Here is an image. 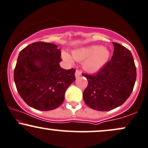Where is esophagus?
Wrapping results in <instances>:
<instances>
[{
    "mask_svg": "<svg viewBox=\"0 0 148 148\" xmlns=\"http://www.w3.org/2000/svg\"><path fill=\"white\" fill-rule=\"evenodd\" d=\"M81 75V72L80 70H78V69H76V72H75V76L76 78H78L79 76H80Z\"/></svg>",
    "mask_w": 148,
    "mask_h": 148,
    "instance_id": "34e87169",
    "label": "esophagus"
}]
</instances>
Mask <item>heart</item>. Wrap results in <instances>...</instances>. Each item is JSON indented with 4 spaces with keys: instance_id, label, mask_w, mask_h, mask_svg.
Segmentation results:
<instances>
[{
    "instance_id": "1",
    "label": "heart",
    "mask_w": 148,
    "mask_h": 148,
    "mask_svg": "<svg viewBox=\"0 0 148 148\" xmlns=\"http://www.w3.org/2000/svg\"><path fill=\"white\" fill-rule=\"evenodd\" d=\"M73 58L83 61V66L89 72H97L107 63L110 58L109 50L105 47L91 45L78 48L72 51ZM62 57L65 61L72 63V58L66 51H62Z\"/></svg>"
}]
</instances>
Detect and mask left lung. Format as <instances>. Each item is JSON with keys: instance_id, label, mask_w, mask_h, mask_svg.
Returning <instances> with one entry per match:
<instances>
[{"instance_id": "left-lung-1", "label": "left lung", "mask_w": 148, "mask_h": 148, "mask_svg": "<svg viewBox=\"0 0 148 148\" xmlns=\"http://www.w3.org/2000/svg\"><path fill=\"white\" fill-rule=\"evenodd\" d=\"M114 52L108 61L97 74H83L88 81L83 92V100L92 109L109 111L121 106L134 88L136 70L130 51L113 42Z\"/></svg>"}]
</instances>
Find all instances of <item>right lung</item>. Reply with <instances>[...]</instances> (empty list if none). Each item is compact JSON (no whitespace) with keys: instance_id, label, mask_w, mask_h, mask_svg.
I'll return each instance as SVG.
<instances>
[{"instance_id":"right-lung-1","label":"right lung","mask_w":148,"mask_h":148,"mask_svg":"<svg viewBox=\"0 0 148 148\" xmlns=\"http://www.w3.org/2000/svg\"><path fill=\"white\" fill-rule=\"evenodd\" d=\"M60 50L55 44L36 42L19 53L14 79L21 98L36 110L49 111L62 104L75 69L60 67Z\"/></svg>"}]
</instances>
